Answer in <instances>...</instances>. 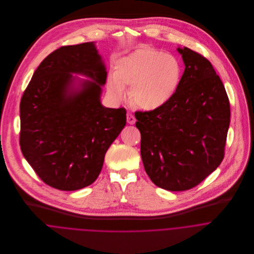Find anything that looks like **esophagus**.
<instances>
[{
	"label": "esophagus",
	"instance_id": "1",
	"mask_svg": "<svg viewBox=\"0 0 254 254\" xmlns=\"http://www.w3.org/2000/svg\"><path fill=\"white\" fill-rule=\"evenodd\" d=\"M127 122L129 124H134L136 122V119H135L134 115L132 113H130V112L127 113Z\"/></svg>",
	"mask_w": 254,
	"mask_h": 254
}]
</instances>
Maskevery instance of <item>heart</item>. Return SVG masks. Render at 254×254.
Returning a JSON list of instances; mask_svg holds the SVG:
<instances>
[{
	"mask_svg": "<svg viewBox=\"0 0 254 254\" xmlns=\"http://www.w3.org/2000/svg\"><path fill=\"white\" fill-rule=\"evenodd\" d=\"M182 78L180 62L172 55L153 48H141L120 58L108 80V92L116 101L126 97L139 109L154 110L167 105L175 96Z\"/></svg>",
	"mask_w": 254,
	"mask_h": 254,
	"instance_id": "heart-1",
	"label": "heart"
}]
</instances>
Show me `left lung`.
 <instances>
[{
	"label": "left lung",
	"mask_w": 254,
	"mask_h": 254,
	"mask_svg": "<svg viewBox=\"0 0 254 254\" xmlns=\"http://www.w3.org/2000/svg\"><path fill=\"white\" fill-rule=\"evenodd\" d=\"M177 50L186 67L175 96L160 109L135 112L145 172L171 191L197 186L220 165L231 115L210 62L187 47Z\"/></svg>",
	"instance_id": "left-lung-1"
}]
</instances>
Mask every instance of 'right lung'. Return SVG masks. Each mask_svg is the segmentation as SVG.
I'll return each mask as SVG.
<instances>
[{
	"mask_svg": "<svg viewBox=\"0 0 254 254\" xmlns=\"http://www.w3.org/2000/svg\"><path fill=\"white\" fill-rule=\"evenodd\" d=\"M71 72L85 74L73 87ZM108 73L93 42L64 46L38 66L20 101L19 145L38 177L62 190L93 184L126 109L101 104Z\"/></svg>",
	"mask_w": 254,
	"mask_h": 254,
	"instance_id": "add662e5",
	"label": "right lung"
}]
</instances>
